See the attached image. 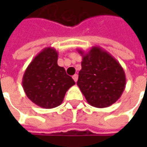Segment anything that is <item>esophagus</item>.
Returning <instances> with one entry per match:
<instances>
[{"mask_svg":"<svg viewBox=\"0 0 147 147\" xmlns=\"http://www.w3.org/2000/svg\"><path fill=\"white\" fill-rule=\"evenodd\" d=\"M73 78H74V80L75 82H77V81H78V74H74V75L73 76Z\"/></svg>","mask_w":147,"mask_h":147,"instance_id":"34e87169","label":"esophagus"}]
</instances>
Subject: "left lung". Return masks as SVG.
I'll return each instance as SVG.
<instances>
[{"mask_svg": "<svg viewBox=\"0 0 147 147\" xmlns=\"http://www.w3.org/2000/svg\"><path fill=\"white\" fill-rule=\"evenodd\" d=\"M82 56V69L77 85L88 104L105 108L115 103L124 91L126 77L120 64L110 53L99 47H92Z\"/></svg>", "mask_w": 147, "mask_h": 147, "instance_id": "obj_1", "label": "left lung"}]
</instances>
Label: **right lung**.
Instances as JSON below:
<instances>
[{
  "instance_id": "add662e5",
  "label": "right lung",
  "mask_w": 147,
  "mask_h": 147,
  "mask_svg": "<svg viewBox=\"0 0 147 147\" xmlns=\"http://www.w3.org/2000/svg\"><path fill=\"white\" fill-rule=\"evenodd\" d=\"M58 52L46 47L34 57L23 76V88L32 102L44 109L59 106L65 93L75 84L63 67L57 65Z\"/></svg>"
}]
</instances>
